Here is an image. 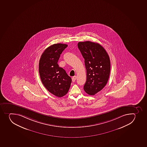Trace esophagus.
Returning <instances> with one entry per match:
<instances>
[{"label": "esophagus", "instance_id": "1", "mask_svg": "<svg viewBox=\"0 0 147 147\" xmlns=\"http://www.w3.org/2000/svg\"><path fill=\"white\" fill-rule=\"evenodd\" d=\"M76 80V76H74V77L72 78V80L73 82H75Z\"/></svg>", "mask_w": 147, "mask_h": 147}]
</instances>
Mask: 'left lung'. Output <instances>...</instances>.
Returning <instances> with one entry per match:
<instances>
[{
  "label": "left lung",
  "instance_id": "left-lung-1",
  "mask_svg": "<svg viewBox=\"0 0 147 147\" xmlns=\"http://www.w3.org/2000/svg\"><path fill=\"white\" fill-rule=\"evenodd\" d=\"M78 49L85 59L87 80L84 86L87 94L94 95L108 82L111 71V61L105 49L97 43L80 42Z\"/></svg>",
  "mask_w": 147,
  "mask_h": 147
}]
</instances>
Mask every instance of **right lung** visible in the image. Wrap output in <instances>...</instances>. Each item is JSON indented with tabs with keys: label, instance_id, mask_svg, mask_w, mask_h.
Wrapping results in <instances>:
<instances>
[{
	"label": "right lung",
	"instance_id": "right-lung-1",
	"mask_svg": "<svg viewBox=\"0 0 147 147\" xmlns=\"http://www.w3.org/2000/svg\"><path fill=\"white\" fill-rule=\"evenodd\" d=\"M67 47L64 44H53L45 49L39 60L42 83L49 92L59 98L67 93L71 83V78L57 64L60 54Z\"/></svg>",
	"mask_w": 147,
	"mask_h": 147
}]
</instances>
